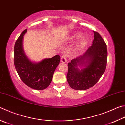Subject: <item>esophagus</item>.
<instances>
[{
	"mask_svg": "<svg viewBox=\"0 0 125 125\" xmlns=\"http://www.w3.org/2000/svg\"><path fill=\"white\" fill-rule=\"evenodd\" d=\"M61 62L63 63H65L67 62V58L65 56H62L61 58Z\"/></svg>",
	"mask_w": 125,
	"mask_h": 125,
	"instance_id": "1",
	"label": "esophagus"
}]
</instances>
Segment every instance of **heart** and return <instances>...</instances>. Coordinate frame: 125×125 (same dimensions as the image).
<instances>
[{"label":"heart","instance_id":"obj_1","mask_svg":"<svg viewBox=\"0 0 125 125\" xmlns=\"http://www.w3.org/2000/svg\"><path fill=\"white\" fill-rule=\"evenodd\" d=\"M80 35H81V33L78 32V33H75L71 37V39L73 40V39H76V38H78L79 36H80ZM88 42H89V37L86 35H82L80 38V39H79L78 43H77V45H76L77 49H78L79 50H81L83 49L86 46H87Z\"/></svg>","mask_w":125,"mask_h":125}]
</instances>
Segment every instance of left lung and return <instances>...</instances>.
I'll return each mask as SVG.
<instances>
[{
  "instance_id": "8db88e82",
  "label": "left lung",
  "mask_w": 125,
  "mask_h": 125,
  "mask_svg": "<svg viewBox=\"0 0 125 125\" xmlns=\"http://www.w3.org/2000/svg\"><path fill=\"white\" fill-rule=\"evenodd\" d=\"M92 45L83 56L68 63L67 79L70 87L76 90H85L98 82L105 70L107 63V47L103 38L94 31ZM79 65L85 68L79 70Z\"/></svg>"
}]
</instances>
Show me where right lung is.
<instances>
[{
  "label": "right lung",
  "mask_w": 125,
  "mask_h": 125,
  "mask_svg": "<svg viewBox=\"0 0 125 125\" xmlns=\"http://www.w3.org/2000/svg\"><path fill=\"white\" fill-rule=\"evenodd\" d=\"M27 29L23 31L15 42L14 64L22 81L28 87L38 90L47 88L52 81L53 73L60 63V56L56 55L34 63L27 58L23 51L22 42Z\"/></svg>",
  "instance_id": "obj_1"
}]
</instances>
